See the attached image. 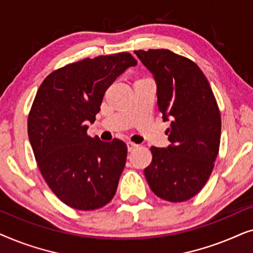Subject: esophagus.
<instances>
[{"instance_id": "esophagus-1", "label": "esophagus", "mask_w": 253, "mask_h": 253, "mask_svg": "<svg viewBox=\"0 0 253 253\" xmlns=\"http://www.w3.org/2000/svg\"><path fill=\"white\" fill-rule=\"evenodd\" d=\"M137 147H138L137 144L131 143V141H129V143H127V151H129V152H132L133 150H136Z\"/></svg>"}]
</instances>
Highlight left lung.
I'll list each match as a JSON object with an SVG mask.
<instances>
[{
	"label": "left lung",
	"mask_w": 253,
	"mask_h": 253,
	"mask_svg": "<svg viewBox=\"0 0 253 253\" xmlns=\"http://www.w3.org/2000/svg\"><path fill=\"white\" fill-rule=\"evenodd\" d=\"M154 76L159 110L171 119L170 145L151 147L144 169L148 185L161 199L186 202L206 184L219 153L221 116L210 83L198 65L168 49L134 50Z\"/></svg>",
	"instance_id": "left-lung-1"
}]
</instances>
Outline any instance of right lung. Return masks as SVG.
I'll use <instances>...</instances> for the list:
<instances>
[{
	"label": "right lung",
	"mask_w": 253,
	"mask_h": 253,
	"mask_svg": "<svg viewBox=\"0 0 253 253\" xmlns=\"http://www.w3.org/2000/svg\"><path fill=\"white\" fill-rule=\"evenodd\" d=\"M137 61L129 53L84 58L57 69L41 83L31 107L27 132L41 175L61 202L93 211L115 196L126 166L124 141L87 134L105 92Z\"/></svg>",
	"instance_id": "add662e5"
}]
</instances>
